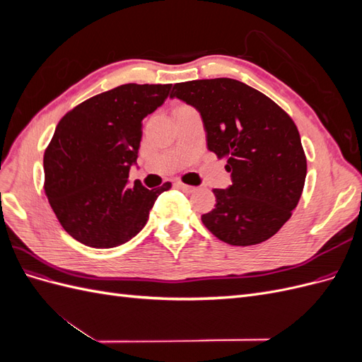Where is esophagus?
Here are the masks:
<instances>
[{"label":"esophagus","mask_w":362,"mask_h":362,"mask_svg":"<svg viewBox=\"0 0 362 362\" xmlns=\"http://www.w3.org/2000/svg\"><path fill=\"white\" fill-rule=\"evenodd\" d=\"M175 187H177V189H180V190H182L184 193H192V192H194V187H192V185H187V184H184V182H181V181H178V182H175Z\"/></svg>","instance_id":"esophagus-1"}]
</instances>
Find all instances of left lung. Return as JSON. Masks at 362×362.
<instances>
[{
  "mask_svg": "<svg viewBox=\"0 0 362 362\" xmlns=\"http://www.w3.org/2000/svg\"><path fill=\"white\" fill-rule=\"evenodd\" d=\"M178 98L201 113L206 146L228 158V189H214L202 223L222 242L250 246L275 235L291 217L306 177V157L293 119L264 93L233 78L177 83Z\"/></svg>",
  "mask_w": 362,
  "mask_h": 362,
  "instance_id": "8db88e82",
  "label": "left lung"
}]
</instances>
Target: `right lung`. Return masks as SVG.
<instances>
[{
  "instance_id": "right-lung-1",
  "label": "right lung",
  "mask_w": 362,
  "mask_h": 362,
  "mask_svg": "<svg viewBox=\"0 0 362 362\" xmlns=\"http://www.w3.org/2000/svg\"><path fill=\"white\" fill-rule=\"evenodd\" d=\"M172 84H122L89 98L62 117L45 156V194L76 242L116 247L137 235L158 196L128 175L136 164L141 120L169 96Z\"/></svg>"
}]
</instances>
